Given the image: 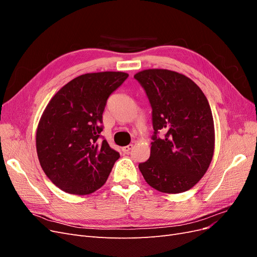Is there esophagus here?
Segmentation results:
<instances>
[{
	"instance_id": "1",
	"label": "esophagus",
	"mask_w": 257,
	"mask_h": 257,
	"mask_svg": "<svg viewBox=\"0 0 257 257\" xmlns=\"http://www.w3.org/2000/svg\"><path fill=\"white\" fill-rule=\"evenodd\" d=\"M132 149H133V145H127V146H125V147H123L122 148V151L124 152V153H128Z\"/></svg>"
}]
</instances>
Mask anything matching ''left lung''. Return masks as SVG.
I'll list each match as a JSON object with an SVG mask.
<instances>
[{"instance_id": "1", "label": "left lung", "mask_w": 257, "mask_h": 257, "mask_svg": "<svg viewBox=\"0 0 257 257\" xmlns=\"http://www.w3.org/2000/svg\"><path fill=\"white\" fill-rule=\"evenodd\" d=\"M134 78L149 99L154 130L150 158L139 163V170L160 192L188 191L206 174L213 157L214 125L208 99L195 82L168 69H146Z\"/></svg>"}]
</instances>
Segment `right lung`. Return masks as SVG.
<instances>
[{"label":"right lung","mask_w":257,"mask_h":257,"mask_svg":"<svg viewBox=\"0 0 257 257\" xmlns=\"http://www.w3.org/2000/svg\"><path fill=\"white\" fill-rule=\"evenodd\" d=\"M127 77L122 72L78 76L46 107L36 132V150L44 173L59 189L85 195L106 182L120 154L99 135L103 112L108 97Z\"/></svg>","instance_id":"1"}]
</instances>
